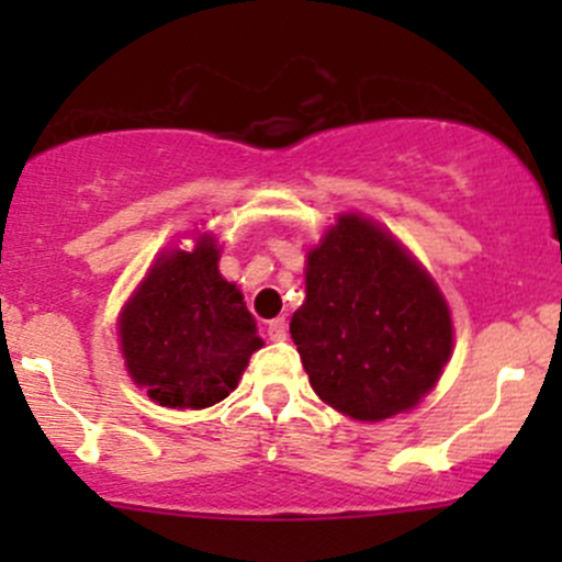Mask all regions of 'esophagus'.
<instances>
[{
  "instance_id": "34e87169",
  "label": "esophagus",
  "mask_w": 562,
  "mask_h": 562,
  "mask_svg": "<svg viewBox=\"0 0 562 562\" xmlns=\"http://www.w3.org/2000/svg\"><path fill=\"white\" fill-rule=\"evenodd\" d=\"M269 339H274V342H282V339H288V321H285V317H274V321H269Z\"/></svg>"
}]
</instances>
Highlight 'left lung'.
<instances>
[{"label": "left lung", "mask_w": 562, "mask_h": 562, "mask_svg": "<svg viewBox=\"0 0 562 562\" xmlns=\"http://www.w3.org/2000/svg\"><path fill=\"white\" fill-rule=\"evenodd\" d=\"M304 274L291 337L315 394L356 422L416 407L454 345L449 304L422 263L381 225L342 214Z\"/></svg>", "instance_id": "obj_1"}]
</instances>
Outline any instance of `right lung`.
Masks as SVG:
<instances>
[{"mask_svg": "<svg viewBox=\"0 0 562 562\" xmlns=\"http://www.w3.org/2000/svg\"><path fill=\"white\" fill-rule=\"evenodd\" d=\"M217 260L212 234L198 236L192 249H168L119 315L130 378L162 407L201 411L225 400L263 345Z\"/></svg>", "mask_w": 562, "mask_h": 562, "instance_id": "obj_1", "label": "right lung"}]
</instances>
